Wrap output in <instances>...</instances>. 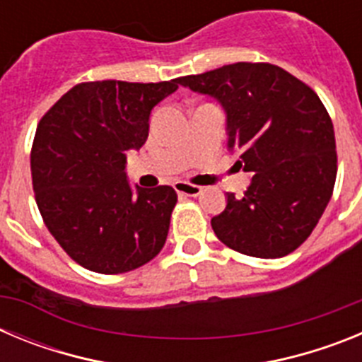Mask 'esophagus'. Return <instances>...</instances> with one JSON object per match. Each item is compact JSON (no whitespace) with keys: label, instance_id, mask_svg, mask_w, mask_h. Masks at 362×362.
I'll return each instance as SVG.
<instances>
[{"label":"esophagus","instance_id":"1","mask_svg":"<svg viewBox=\"0 0 362 362\" xmlns=\"http://www.w3.org/2000/svg\"><path fill=\"white\" fill-rule=\"evenodd\" d=\"M174 188L177 194H181V196H187V197H197L201 192H203V188L201 187H197V185H190V183H187V181H175Z\"/></svg>","mask_w":362,"mask_h":362}]
</instances>
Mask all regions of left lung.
<instances>
[{"mask_svg": "<svg viewBox=\"0 0 362 362\" xmlns=\"http://www.w3.org/2000/svg\"><path fill=\"white\" fill-rule=\"evenodd\" d=\"M226 116V148L252 172L241 199L226 192L212 217L217 239L245 255L276 259L306 241L337 175L335 134L315 92L270 63H233L177 79Z\"/></svg>", "mask_w": 362, "mask_h": 362, "instance_id": "8db88e82", "label": "left lung"}]
</instances>
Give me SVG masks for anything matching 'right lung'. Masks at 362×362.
<instances>
[{
	"mask_svg": "<svg viewBox=\"0 0 362 362\" xmlns=\"http://www.w3.org/2000/svg\"><path fill=\"white\" fill-rule=\"evenodd\" d=\"M177 90L161 83L90 81L43 116L30 153L36 203L63 250L98 274H123L161 252L177 194L132 187L127 152L148 137L150 112Z\"/></svg>",
	"mask_w": 362,
	"mask_h": 362,
	"instance_id": "add662e5",
	"label": "right lung"
}]
</instances>
